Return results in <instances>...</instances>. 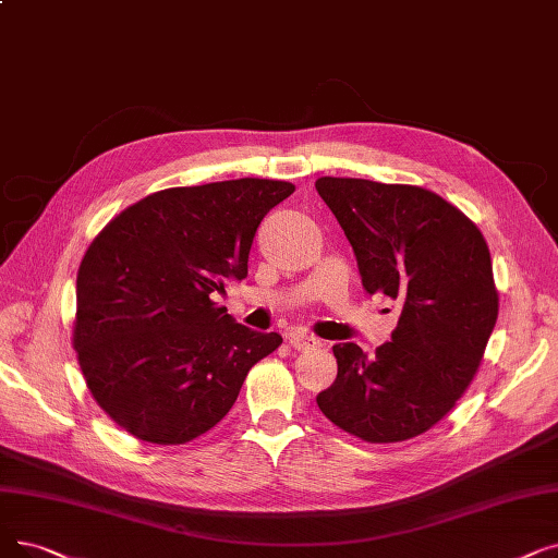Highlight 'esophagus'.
Segmentation results:
<instances>
[{"mask_svg":"<svg viewBox=\"0 0 558 558\" xmlns=\"http://www.w3.org/2000/svg\"><path fill=\"white\" fill-rule=\"evenodd\" d=\"M289 337V344H292L294 349H299V351H307V349H317L322 342L314 335H310V332H305V330H292L287 335Z\"/></svg>","mask_w":558,"mask_h":558,"instance_id":"1","label":"esophagus"}]
</instances>
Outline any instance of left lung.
Segmentation results:
<instances>
[{"mask_svg": "<svg viewBox=\"0 0 558 558\" xmlns=\"http://www.w3.org/2000/svg\"><path fill=\"white\" fill-rule=\"evenodd\" d=\"M353 246L362 287L401 303L390 342L367 357L335 344L322 413L365 442H401L438 424L472 383L499 296L486 239L438 193L410 184L319 178Z\"/></svg>", "mask_w": 558, "mask_h": 558, "instance_id": "1", "label": "left lung"}]
</instances>
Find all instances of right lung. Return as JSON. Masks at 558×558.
I'll use <instances>...</instances> for the list:
<instances>
[{"mask_svg": "<svg viewBox=\"0 0 558 558\" xmlns=\"http://www.w3.org/2000/svg\"><path fill=\"white\" fill-rule=\"evenodd\" d=\"M292 193L294 184L259 178L163 189L93 239L72 344L93 399L134 438L184 445L207 433L255 362L282 344L214 299L248 276L262 219Z\"/></svg>", "mask_w": 558, "mask_h": 558, "instance_id": "right-lung-1", "label": "right lung"}]
</instances>
